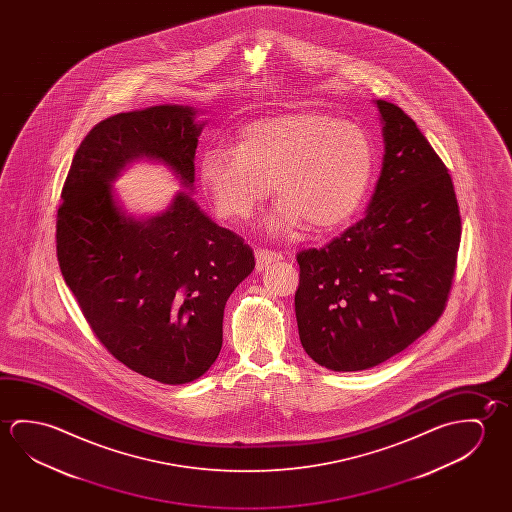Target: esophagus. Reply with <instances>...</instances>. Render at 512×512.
I'll use <instances>...</instances> for the list:
<instances>
[{
    "instance_id": "1",
    "label": "esophagus",
    "mask_w": 512,
    "mask_h": 512,
    "mask_svg": "<svg viewBox=\"0 0 512 512\" xmlns=\"http://www.w3.org/2000/svg\"><path fill=\"white\" fill-rule=\"evenodd\" d=\"M282 253L271 252V250H264V248H257L255 250V260H257V271H264L268 268L269 264L282 260Z\"/></svg>"
}]
</instances>
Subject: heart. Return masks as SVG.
I'll return each instance as SVG.
<instances>
[{
    "label": "heart",
    "mask_w": 512,
    "mask_h": 512,
    "mask_svg": "<svg viewBox=\"0 0 512 512\" xmlns=\"http://www.w3.org/2000/svg\"><path fill=\"white\" fill-rule=\"evenodd\" d=\"M373 173V144L361 126L303 110L252 121L239 130L234 150L200 153V184L219 218H250L271 193L277 207L264 227L278 237L307 221L314 230L343 225L361 205Z\"/></svg>",
    "instance_id": "b5f03b06"
}]
</instances>
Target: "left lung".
<instances>
[{
    "label": "left lung",
    "instance_id": "obj_1",
    "mask_svg": "<svg viewBox=\"0 0 512 512\" xmlns=\"http://www.w3.org/2000/svg\"><path fill=\"white\" fill-rule=\"evenodd\" d=\"M375 105L384 160L366 216L296 255L300 341L332 371L373 368L423 336L443 314L461 243L443 160L400 107Z\"/></svg>",
    "mask_w": 512,
    "mask_h": 512
}]
</instances>
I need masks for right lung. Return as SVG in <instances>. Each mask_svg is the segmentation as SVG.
Wrapping results in <instances>:
<instances>
[{"label":"right lung","instance_id":"right-lung-1","mask_svg":"<svg viewBox=\"0 0 512 512\" xmlns=\"http://www.w3.org/2000/svg\"><path fill=\"white\" fill-rule=\"evenodd\" d=\"M187 105L103 119L76 150L57 214L60 271L101 344L160 384L202 377L223 344V312L255 268L252 248L200 209L194 155L205 121ZM164 163L187 192L134 217L111 184L135 159Z\"/></svg>","mask_w":512,"mask_h":512}]
</instances>
